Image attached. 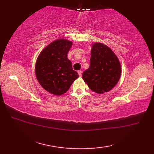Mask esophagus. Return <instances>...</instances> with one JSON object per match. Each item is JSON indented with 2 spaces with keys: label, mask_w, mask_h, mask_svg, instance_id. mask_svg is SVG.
Returning a JSON list of instances; mask_svg holds the SVG:
<instances>
[{
  "label": "esophagus",
  "mask_w": 154,
  "mask_h": 154,
  "mask_svg": "<svg viewBox=\"0 0 154 154\" xmlns=\"http://www.w3.org/2000/svg\"><path fill=\"white\" fill-rule=\"evenodd\" d=\"M82 71L81 70H79V71H78V74H79V77H81L82 76Z\"/></svg>",
  "instance_id": "obj_1"
}]
</instances>
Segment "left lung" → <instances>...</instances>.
<instances>
[{"mask_svg": "<svg viewBox=\"0 0 154 154\" xmlns=\"http://www.w3.org/2000/svg\"><path fill=\"white\" fill-rule=\"evenodd\" d=\"M121 73L119 60L112 50L100 42L94 43L89 67L82 75L89 89L98 94L110 91L119 82Z\"/></svg>", "mask_w": 154, "mask_h": 154, "instance_id": "1", "label": "left lung"}]
</instances>
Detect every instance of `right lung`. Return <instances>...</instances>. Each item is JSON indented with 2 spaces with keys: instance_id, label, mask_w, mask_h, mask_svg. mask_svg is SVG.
I'll return each instance as SVG.
<instances>
[{
  "instance_id": "right-lung-1",
  "label": "right lung",
  "mask_w": 154,
  "mask_h": 154,
  "mask_svg": "<svg viewBox=\"0 0 154 154\" xmlns=\"http://www.w3.org/2000/svg\"><path fill=\"white\" fill-rule=\"evenodd\" d=\"M72 44L71 41L58 39L48 45L37 58L35 76L40 85L52 94L60 96L66 93L79 77L67 58Z\"/></svg>"
}]
</instances>
